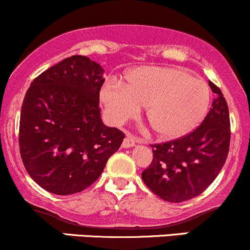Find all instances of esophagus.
Masks as SVG:
<instances>
[{"mask_svg":"<svg viewBox=\"0 0 250 250\" xmlns=\"http://www.w3.org/2000/svg\"><path fill=\"white\" fill-rule=\"evenodd\" d=\"M136 143H137V141H136L135 137L131 136V135H127L125 137L124 141H123L122 146L123 147H131V146H135Z\"/></svg>","mask_w":250,"mask_h":250,"instance_id":"1","label":"esophagus"}]
</instances>
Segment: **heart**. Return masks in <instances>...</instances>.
Here are the masks:
<instances>
[{
    "mask_svg": "<svg viewBox=\"0 0 250 250\" xmlns=\"http://www.w3.org/2000/svg\"><path fill=\"white\" fill-rule=\"evenodd\" d=\"M109 122L124 124L146 106V117L162 139L186 136L208 112L210 90L206 83L186 71L162 66H141L126 75L125 83L109 81L100 90Z\"/></svg>",
    "mask_w": 250,
    "mask_h": 250,
    "instance_id": "obj_1",
    "label": "heart"
}]
</instances>
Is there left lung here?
<instances>
[{"label":"left lung","mask_w":250,"mask_h":250,"mask_svg":"<svg viewBox=\"0 0 250 250\" xmlns=\"http://www.w3.org/2000/svg\"><path fill=\"white\" fill-rule=\"evenodd\" d=\"M203 123L189 135L151 146L149 168L142 173L147 188L169 203H182L201 194L222 170L230 146L229 108L217 85Z\"/></svg>","instance_id":"left-lung-1"}]
</instances>
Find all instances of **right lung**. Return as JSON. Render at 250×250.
Listing matches in <instances>:
<instances>
[{
	"label": "right lung",
	"mask_w": 250,
	"mask_h": 250,
	"mask_svg": "<svg viewBox=\"0 0 250 250\" xmlns=\"http://www.w3.org/2000/svg\"><path fill=\"white\" fill-rule=\"evenodd\" d=\"M103 76L98 63L71 56L29 85L21 107L19 146L29 176L47 192H82L122 146L124 133L101 119Z\"/></svg>",
	"instance_id": "1"
}]
</instances>
